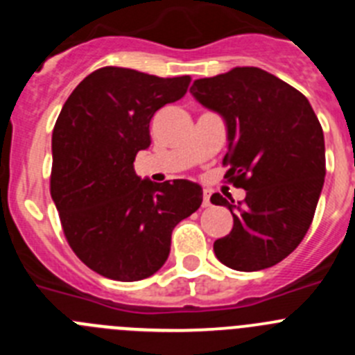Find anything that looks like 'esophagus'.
Listing matches in <instances>:
<instances>
[{
    "label": "esophagus",
    "instance_id": "esophagus-1",
    "mask_svg": "<svg viewBox=\"0 0 355 355\" xmlns=\"http://www.w3.org/2000/svg\"><path fill=\"white\" fill-rule=\"evenodd\" d=\"M209 205H211V202H209V193L208 190H205V196H202V208H208Z\"/></svg>",
    "mask_w": 355,
    "mask_h": 355
}]
</instances>
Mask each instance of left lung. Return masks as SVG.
I'll use <instances>...</instances> for the list:
<instances>
[{"instance_id":"obj_1","label":"left lung","mask_w":355,"mask_h":355,"mask_svg":"<svg viewBox=\"0 0 355 355\" xmlns=\"http://www.w3.org/2000/svg\"><path fill=\"white\" fill-rule=\"evenodd\" d=\"M190 92L225 121L224 178L247 192L243 208L220 193L211 196L234 220L231 233L213 243L215 256L240 272L277 265L306 236L324 187V131L311 105L258 67L196 80Z\"/></svg>"}]
</instances>
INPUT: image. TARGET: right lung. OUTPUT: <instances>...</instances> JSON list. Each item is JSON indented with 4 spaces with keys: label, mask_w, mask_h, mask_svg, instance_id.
Instances as JSON below:
<instances>
[{
    "label": "right lung",
    "mask_w": 355,
    "mask_h": 355,
    "mask_svg": "<svg viewBox=\"0 0 355 355\" xmlns=\"http://www.w3.org/2000/svg\"><path fill=\"white\" fill-rule=\"evenodd\" d=\"M188 85L190 76L97 69L56 119L51 197L71 249L103 277L131 283L158 272L172 229L202 202L197 183H153L133 168L137 153L150 146L153 115L181 99Z\"/></svg>",
    "instance_id": "obj_1"
}]
</instances>
